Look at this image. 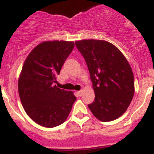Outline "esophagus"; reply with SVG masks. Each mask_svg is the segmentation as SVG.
I'll list each match as a JSON object with an SVG mask.
<instances>
[{
    "label": "esophagus",
    "mask_w": 154,
    "mask_h": 154,
    "mask_svg": "<svg viewBox=\"0 0 154 154\" xmlns=\"http://www.w3.org/2000/svg\"><path fill=\"white\" fill-rule=\"evenodd\" d=\"M82 93H83L82 91H77V94H78L79 96H82Z\"/></svg>",
    "instance_id": "1"
}]
</instances>
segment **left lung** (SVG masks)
<instances>
[{
  "label": "left lung",
  "instance_id": "1",
  "mask_svg": "<svg viewBox=\"0 0 154 154\" xmlns=\"http://www.w3.org/2000/svg\"><path fill=\"white\" fill-rule=\"evenodd\" d=\"M85 58L95 93L90 110L101 122L117 119L126 111L135 93L133 72L122 53L101 40L75 42Z\"/></svg>",
  "mask_w": 154,
  "mask_h": 154
}]
</instances>
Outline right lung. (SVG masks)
<instances>
[{
    "label": "right lung",
    "instance_id": "obj_1",
    "mask_svg": "<svg viewBox=\"0 0 154 154\" xmlns=\"http://www.w3.org/2000/svg\"><path fill=\"white\" fill-rule=\"evenodd\" d=\"M74 47L73 41H44L29 53L23 64L18 81L19 98L26 114L45 128L64 122L77 98L72 91L55 85Z\"/></svg>",
    "mask_w": 154,
    "mask_h": 154
}]
</instances>
